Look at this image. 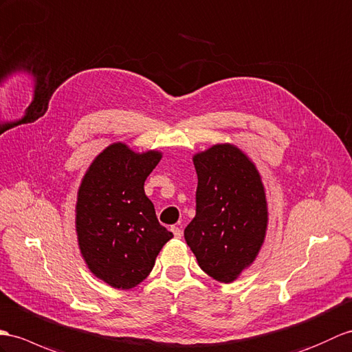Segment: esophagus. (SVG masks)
<instances>
[{
	"label": "esophagus",
	"mask_w": 352,
	"mask_h": 352,
	"mask_svg": "<svg viewBox=\"0 0 352 352\" xmlns=\"http://www.w3.org/2000/svg\"><path fill=\"white\" fill-rule=\"evenodd\" d=\"M170 231H173V234H174V236L175 239H182V235H183V231L179 230L178 226H170Z\"/></svg>",
	"instance_id": "esophagus-1"
}]
</instances>
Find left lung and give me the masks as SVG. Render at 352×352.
Wrapping results in <instances>:
<instances>
[{
  "label": "left lung",
  "mask_w": 352,
  "mask_h": 352,
  "mask_svg": "<svg viewBox=\"0 0 352 352\" xmlns=\"http://www.w3.org/2000/svg\"><path fill=\"white\" fill-rule=\"evenodd\" d=\"M196 216L184 230L187 246L213 279L230 283L253 263L267 230V201L255 165L231 144L193 157Z\"/></svg>",
  "instance_id": "obj_1"
}]
</instances>
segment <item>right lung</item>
I'll use <instances>...</instances> for the list:
<instances>
[{"label":"right lung","mask_w":352,"mask_h":352,"mask_svg":"<svg viewBox=\"0 0 352 352\" xmlns=\"http://www.w3.org/2000/svg\"><path fill=\"white\" fill-rule=\"evenodd\" d=\"M160 159L157 151L136 154L124 144H112L96 157L79 187V249L91 273L113 288L141 283L174 236L159 223L144 192Z\"/></svg>","instance_id":"1"}]
</instances>
